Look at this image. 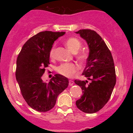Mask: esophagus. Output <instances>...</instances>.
Segmentation results:
<instances>
[{"instance_id":"obj_1","label":"esophagus","mask_w":133,"mask_h":133,"mask_svg":"<svg viewBox=\"0 0 133 133\" xmlns=\"http://www.w3.org/2000/svg\"><path fill=\"white\" fill-rule=\"evenodd\" d=\"M74 84V81L72 80H69V86H72Z\"/></svg>"}]
</instances>
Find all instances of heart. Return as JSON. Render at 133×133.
<instances>
[{
	"mask_svg": "<svg viewBox=\"0 0 133 133\" xmlns=\"http://www.w3.org/2000/svg\"><path fill=\"white\" fill-rule=\"evenodd\" d=\"M65 45L70 51L72 53H77L81 48L82 44L78 39L76 37H69L65 41ZM56 45H53L50 49L49 57L54 58L56 52ZM76 58L81 64H84L86 62L88 58V54L84 52H79L76 54ZM56 71L59 74L65 77H71L78 71V67L74 63H62L56 68Z\"/></svg>",
	"mask_w": 133,
	"mask_h": 133,
	"instance_id": "obj_1",
	"label": "heart"
}]
</instances>
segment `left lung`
I'll return each mask as SVG.
<instances>
[{"instance_id":"left-lung-1","label":"left lung","mask_w":133,"mask_h":133,"mask_svg":"<svg viewBox=\"0 0 133 133\" xmlns=\"http://www.w3.org/2000/svg\"><path fill=\"white\" fill-rule=\"evenodd\" d=\"M86 41L89 55L82 76L89 80L76 79L81 88L82 95L76 101L77 108L86 113H94L101 109L110 99L116 82L115 67L110 50L94 30H79L76 32Z\"/></svg>"}]
</instances>
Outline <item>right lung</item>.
Segmentation results:
<instances>
[{
	"label": "right lung",
	"instance_id": "right-lung-1",
	"mask_svg": "<svg viewBox=\"0 0 133 133\" xmlns=\"http://www.w3.org/2000/svg\"><path fill=\"white\" fill-rule=\"evenodd\" d=\"M64 32L44 31L30 37L17 59L16 77L24 100L30 108L47 112L54 108L58 95L68 86V79L55 74L48 83L41 77L49 63L50 49Z\"/></svg>",
	"mask_w": 133,
	"mask_h": 133
}]
</instances>
